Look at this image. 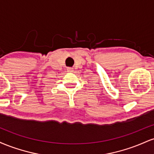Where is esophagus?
<instances>
[{
	"instance_id": "34e87169",
	"label": "esophagus",
	"mask_w": 154,
	"mask_h": 154,
	"mask_svg": "<svg viewBox=\"0 0 154 154\" xmlns=\"http://www.w3.org/2000/svg\"><path fill=\"white\" fill-rule=\"evenodd\" d=\"M73 69H74L72 68V67H68V68H67V72H73Z\"/></svg>"
}]
</instances>
